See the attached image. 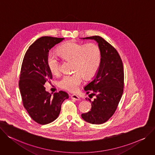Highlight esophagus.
<instances>
[{
	"instance_id": "esophagus-1",
	"label": "esophagus",
	"mask_w": 155,
	"mask_h": 155,
	"mask_svg": "<svg viewBox=\"0 0 155 155\" xmlns=\"http://www.w3.org/2000/svg\"><path fill=\"white\" fill-rule=\"evenodd\" d=\"M71 98L74 99V100H80V98L79 97H78V95H71Z\"/></svg>"
}]
</instances>
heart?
I'll return each instance as SVG.
<instances>
[{"mask_svg":"<svg viewBox=\"0 0 155 155\" xmlns=\"http://www.w3.org/2000/svg\"><path fill=\"white\" fill-rule=\"evenodd\" d=\"M58 51L65 60L73 61V73L64 75L59 81V87L65 91L75 92L84 80V76L92 78L98 71L101 58V50L94 43L82 44L69 41L61 45ZM47 64L54 74L60 73V62L57 56L49 54Z\"/></svg>","mask_w":155,"mask_h":155,"instance_id":"b5f03b06","label":"heart"}]
</instances>
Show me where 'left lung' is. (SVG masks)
Here are the masks:
<instances>
[{
    "label": "left lung",
    "instance_id": "obj_1",
    "mask_svg": "<svg viewBox=\"0 0 155 155\" xmlns=\"http://www.w3.org/2000/svg\"><path fill=\"white\" fill-rule=\"evenodd\" d=\"M94 39L100 48L101 58L98 73L95 79L84 90L87 94L96 98L91 102L90 111L81 116L87 123L100 124L105 123L113 115L124 91V68L122 60L116 49L106 40L99 36L84 38Z\"/></svg>",
    "mask_w": 155,
    "mask_h": 155
}]
</instances>
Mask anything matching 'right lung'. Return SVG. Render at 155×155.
<instances>
[{
    "label": "right lung",
    "mask_w": 155,
    "mask_h": 155,
    "mask_svg": "<svg viewBox=\"0 0 155 155\" xmlns=\"http://www.w3.org/2000/svg\"><path fill=\"white\" fill-rule=\"evenodd\" d=\"M64 38L44 36L39 38L27 50L20 75L19 88L23 104L30 117L39 124L55 120L68 94L63 91L54 96L45 91V83L52 79L47 64L49 50Z\"/></svg>",
    "instance_id": "1"
}]
</instances>
